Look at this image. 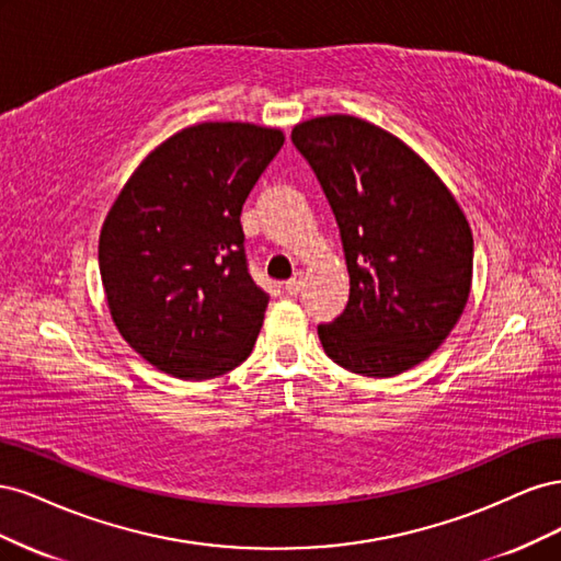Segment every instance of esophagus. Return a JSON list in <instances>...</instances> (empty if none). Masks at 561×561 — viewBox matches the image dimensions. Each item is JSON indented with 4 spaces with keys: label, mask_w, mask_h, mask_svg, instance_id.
<instances>
[{
    "label": "esophagus",
    "mask_w": 561,
    "mask_h": 561,
    "mask_svg": "<svg viewBox=\"0 0 561 561\" xmlns=\"http://www.w3.org/2000/svg\"><path fill=\"white\" fill-rule=\"evenodd\" d=\"M301 287H304V274H301V271H297V274L285 283V293L287 295H297Z\"/></svg>",
    "instance_id": "1"
}]
</instances>
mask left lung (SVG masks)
<instances>
[{"label":"left lung","mask_w":561,"mask_h":561,"mask_svg":"<svg viewBox=\"0 0 561 561\" xmlns=\"http://www.w3.org/2000/svg\"><path fill=\"white\" fill-rule=\"evenodd\" d=\"M334 213L351 278L344 313L318 325L344 369L396 377L445 342L472 283L463 210L396 135L358 116H318L293 128Z\"/></svg>","instance_id":"obj_1"}]
</instances>
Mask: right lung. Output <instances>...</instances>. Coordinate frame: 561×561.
<instances>
[{"instance_id":"add662e5","label":"right lung","mask_w":561,"mask_h":561,"mask_svg":"<svg viewBox=\"0 0 561 561\" xmlns=\"http://www.w3.org/2000/svg\"><path fill=\"white\" fill-rule=\"evenodd\" d=\"M285 138L239 122L190 126L135 168L100 231L116 330L147 363L213 379L252 353L268 295L254 285L241 210Z\"/></svg>"}]
</instances>
